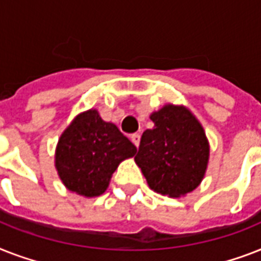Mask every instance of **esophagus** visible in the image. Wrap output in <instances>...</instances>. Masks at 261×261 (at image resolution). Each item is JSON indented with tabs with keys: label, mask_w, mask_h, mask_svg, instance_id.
Wrapping results in <instances>:
<instances>
[{
	"label": "esophagus",
	"mask_w": 261,
	"mask_h": 261,
	"mask_svg": "<svg viewBox=\"0 0 261 261\" xmlns=\"http://www.w3.org/2000/svg\"><path fill=\"white\" fill-rule=\"evenodd\" d=\"M131 141H133V143H134L135 146L138 147L139 146V141H141V135L133 134V135H131Z\"/></svg>",
	"instance_id": "obj_1"
}]
</instances>
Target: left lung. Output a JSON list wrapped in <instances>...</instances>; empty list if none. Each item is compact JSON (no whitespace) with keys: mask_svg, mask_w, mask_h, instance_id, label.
Wrapping results in <instances>:
<instances>
[{"mask_svg":"<svg viewBox=\"0 0 261 261\" xmlns=\"http://www.w3.org/2000/svg\"><path fill=\"white\" fill-rule=\"evenodd\" d=\"M150 119L154 128L143 133L135 155L149 187L169 196L194 191L204 176L210 153L203 127L187 108L171 104Z\"/></svg>","mask_w":261,"mask_h":261,"instance_id":"obj_1","label":"left lung"}]
</instances>
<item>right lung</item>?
<instances>
[{
	"label": "right lung",
	"mask_w": 261,
	"mask_h": 261,
	"mask_svg": "<svg viewBox=\"0 0 261 261\" xmlns=\"http://www.w3.org/2000/svg\"><path fill=\"white\" fill-rule=\"evenodd\" d=\"M137 147L114 123L104 122L96 110L79 115L59 138L55 167L63 184L84 196H98L111 176Z\"/></svg>",
	"instance_id": "1"
}]
</instances>
